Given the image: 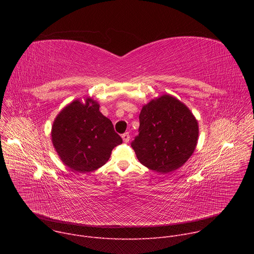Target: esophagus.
Masks as SVG:
<instances>
[{"label":"esophagus","instance_id":"1","mask_svg":"<svg viewBox=\"0 0 254 254\" xmlns=\"http://www.w3.org/2000/svg\"><path fill=\"white\" fill-rule=\"evenodd\" d=\"M122 137H123V139H124V141H125V142H128L130 135H129V133H128V132H125V133L122 135Z\"/></svg>","mask_w":254,"mask_h":254}]
</instances>
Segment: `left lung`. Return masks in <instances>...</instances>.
Wrapping results in <instances>:
<instances>
[{"label":"left lung","instance_id":"1","mask_svg":"<svg viewBox=\"0 0 254 254\" xmlns=\"http://www.w3.org/2000/svg\"><path fill=\"white\" fill-rule=\"evenodd\" d=\"M198 132V123L189 108L171 95H163L142 107L131 148L143 166L167 174L192 156Z\"/></svg>","mask_w":254,"mask_h":254}]
</instances>
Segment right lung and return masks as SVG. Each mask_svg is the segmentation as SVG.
Segmentation results:
<instances>
[{
  "mask_svg": "<svg viewBox=\"0 0 254 254\" xmlns=\"http://www.w3.org/2000/svg\"><path fill=\"white\" fill-rule=\"evenodd\" d=\"M51 134L62 162L78 173L103 166L114 148L123 142L113 123L90 98L85 104L75 100L66 106L54 121Z\"/></svg>",
  "mask_w": 254,
  "mask_h": 254,
  "instance_id": "add662e5",
  "label": "right lung"
}]
</instances>
